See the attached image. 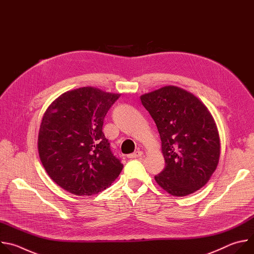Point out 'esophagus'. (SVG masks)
I'll return each mask as SVG.
<instances>
[{"mask_svg": "<svg viewBox=\"0 0 254 254\" xmlns=\"http://www.w3.org/2000/svg\"><path fill=\"white\" fill-rule=\"evenodd\" d=\"M141 156H142V152H140V151H135L134 153L127 155V158H129V159H135V158H138V157H141Z\"/></svg>", "mask_w": 254, "mask_h": 254, "instance_id": "34e87169", "label": "esophagus"}]
</instances>
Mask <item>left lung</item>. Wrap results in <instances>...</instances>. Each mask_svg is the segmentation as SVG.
Returning <instances> with one entry per match:
<instances>
[{
	"label": "left lung",
	"instance_id": "1",
	"mask_svg": "<svg viewBox=\"0 0 254 254\" xmlns=\"http://www.w3.org/2000/svg\"><path fill=\"white\" fill-rule=\"evenodd\" d=\"M156 123L166 167L155 177L173 196L190 195L207 184L220 158V137L206 105L174 85L140 95Z\"/></svg>",
	"mask_w": 254,
	"mask_h": 254
}]
</instances>
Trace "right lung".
I'll return each instance as SVG.
<instances>
[{
    "mask_svg": "<svg viewBox=\"0 0 254 254\" xmlns=\"http://www.w3.org/2000/svg\"><path fill=\"white\" fill-rule=\"evenodd\" d=\"M86 86L62 93L43 115L38 153L54 182L77 196H91L115 182L123 164L102 132L103 119L120 97Z\"/></svg>",
    "mask_w": 254,
    "mask_h": 254,
    "instance_id": "obj_1",
    "label": "right lung"
}]
</instances>
